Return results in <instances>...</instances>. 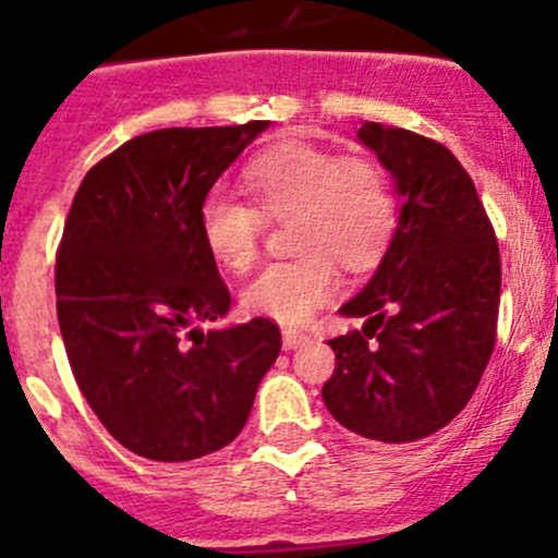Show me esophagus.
<instances>
[{"instance_id": "34e87169", "label": "esophagus", "mask_w": 558, "mask_h": 558, "mask_svg": "<svg viewBox=\"0 0 558 558\" xmlns=\"http://www.w3.org/2000/svg\"><path fill=\"white\" fill-rule=\"evenodd\" d=\"M282 342H284V351H293V349H301V345H306V342H310V337H306L304 331L284 329Z\"/></svg>"}]
</instances>
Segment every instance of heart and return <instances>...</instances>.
Here are the masks:
<instances>
[{"mask_svg":"<svg viewBox=\"0 0 558 558\" xmlns=\"http://www.w3.org/2000/svg\"><path fill=\"white\" fill-rule=\"evenodd\" d=\"M257 207L213 191L198 209L207 252L229 270L257 259L265 218H288L301 257L270 263L245 288L252 313L299 326L340 288L335 259L349 270L379 263L398 223V202L385 168L367 157H340L310 143H284L243 171Z\"/></svg>","mask_w":558,"mask_h":558,"instance_id":"1","label":"heart"}]
</instances>
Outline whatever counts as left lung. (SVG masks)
Here are the masks:
<instances>
[{
    "mask_svg": "<svg viewBox=\"0 0 558 558\" xmlns=\"http://www.w3.org/2000/svg\"><path fill=\"white\" fill-rule=\"evenodd\" d=\"M396 182L398 227L371 282L340 306L367 318L329 340L324 403L340 426L415 442L468 407L495 349L500 254L462 162L432 137L365 121L356 132Z\"/></svg>",
    "mask_w": 558,
    "mask_h": 558,
    "instance_id": "obj_1",
    "label": "left lung"
}]
</instances>
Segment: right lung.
Masks as SVG:
<instances>
[{
  "label": "right lung",
  "instance_id": "add662e5",
  "mask_svg": "<svg viewBox=\"0 0 558 558\" xmlns=\"http://www.w3.org/2000/svg\"><path fill=\"white\" fill-rule=\"evenodd\" d=\"M265 130L248 121L132 137L85 173L65 218L54 265L65 354L101 426L143 459L191 462L229 446L282 351L268 318L202 329L232 299L198 209Z\"/></svg>",
  "mask_w": 558,
  "mask_h": 558
}]
</instances>
